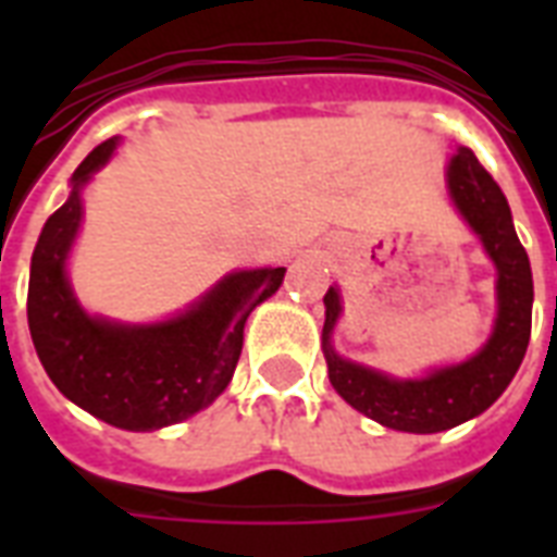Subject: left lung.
<instances>
[{"mask_svg": "<svg viewBox=\"0 0 557 557\" xmlns=\"http://www.w3.org/2000/svg\"><path fill=\"white\" fill-rule=\"evenodd\" d=\"M445 187L497 271V318L492 335L474 356L459 364L436 367L419 379H396L389 372L349 361L332 347V332L344 312L341 288L330 286L323 297V358L330 367L332 387L358 413L393 431L440 433L488 410L515 379L532 335V269L515 234L509 201L468 147H457L448 159Z\"/></svg>", "mask_w": 557, "mask_h": 557, "instance_id": "8db88e82", "label": "left lung"}]
</instances>
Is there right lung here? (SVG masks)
Returning <instances> with one entry per match:
<instances>
[{
  "mask_svg": "<svg viewBox=\"0 0 557 557\" xmlns=\"http://www.w3.org/2000/svg\"><path fill=\"white\" fill-rule=\"evenodd\" d=\"M117 144L109 138L83 159L65 205L42 225L30 257L28 330L48 379L69 401L121 431H159L222 396L248 314L283 286L286 269L231 271L168 321L121 323L86 312L69 283V253L83 222V187Z\"/></svg>",
  "mask_w": 557,
  "mask_h": 557,
  "instance_id": "add662e5",
  "label": "right lung"
}]
</instances>
